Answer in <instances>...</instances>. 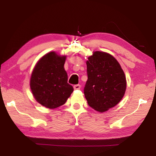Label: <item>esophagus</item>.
<instances>
[{
    "label": "esophagus",
    "mask_w": 156,
    "mask_h": 156,
    "mask_svg": "<svg viewBox=\"0 0 156 156\" xmlns=\"http://www.w3.org/2000/svg\"><path fill=\"white\" fill-rule=\"evenodd\" d=\"M81 86L80 85V84H76V85L73 86V89H74L75 90H78L80 89Z\"/></svg>",
    "instance_id": "34e87169"
}]
</instances>
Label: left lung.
Wrapping results in <instances>:
<instances>
[{"label": "left lung", "instance_id": "obj_1", "mask_svg": "<svg viewBox=\"0 0 156 156\" xmlns=\"http://www.w3.org/2000/svg\"><path fill=\"white\" fill-rule=\"evenodd\" d=\"M87 71L84 93L89 106L104 112L117 105L126 89L125 73L118 61L109 54L96 51L88 58Z\"/></svg>", "mask_w": 156, "mask_h": 156}]
</instances>
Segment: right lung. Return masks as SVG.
<instances>
[{
  "label": "right lung",
  "mask_w": 156,
  "mask_h": 156,
  "mask_svg": "<svg viewBox=\"0 0 156 156\" xmlns=\"http://www.w3.org/2000/svg\"><path fill=\"white\" fill-rule=\"evenodd\" d=\"M66 58L55 52L48 53L38 61L31 75L30 87L34 98L48 108L63 105L73 90L67 83Z\"/></svg>",
  "instance_id": "right-lung-1"
}]
</instances>
